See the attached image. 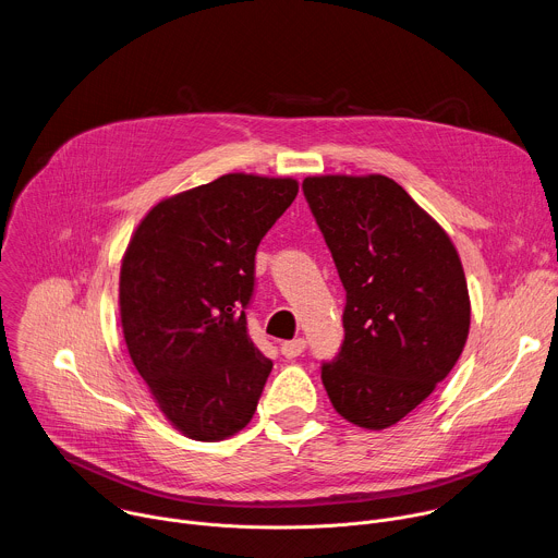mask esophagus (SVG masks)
Instances as JSON below:
<instances>
[{
	"label": "esophagus",
	"instance_id": "obj_1",
	"mask_svg": "<svg viewBox=\"0 0 558 558\" xmlns=\"http://www.w3.org/2000/svg\"><path fill=\"white\" fill-rule=\"evenodd\" d=\"M304 349H306V342H304L302 338H295V340H291V342H282V344H280V353H282L287 360L298 357L300 353H304Z\"/></svg>",
	"mask_w": 558,
	"mask_h": 558
}]
</instances>
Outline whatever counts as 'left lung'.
<instances>
[{
	"label": "left lung",
	"mask_w": 558,
	"mask_h": 558,
	"mask_svg": "<svg viewBox=\"0 0 558 558\" xmlns=\"http://www.w3.org/2000/svg\"><path fill=\"white\" fill-rule=\"evenodd\" d=\"M347 289L344 342L323 364L333 409L384 430L415 411L457 364L470 295L446 229L381 174L302 181Z\"/></svg>",
	"instance_id": "1"
}]
</instances>
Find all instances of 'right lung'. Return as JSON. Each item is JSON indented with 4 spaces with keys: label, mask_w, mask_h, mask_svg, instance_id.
Returning <instances> with one entry per match:
<instances>
[{
    "label": "right lung",
    "mask_w": 558,
    "mask_h": 558,
    "mask_svg": "<svg viewBox=\"0 0 558 558\" xmlns=\"http://www.w3.org/2000/svg\"><path fill=\"white\" fill-rule=\"evenodd\" d=\"M295 196V179L233 172L158 201L130 238L123 340L158 411L190 439H227L254 417L274 364L250 340L245 306L256 250Z\"/></svg>",
    "instance_id": "right-lung-1"
}]
</instances>
